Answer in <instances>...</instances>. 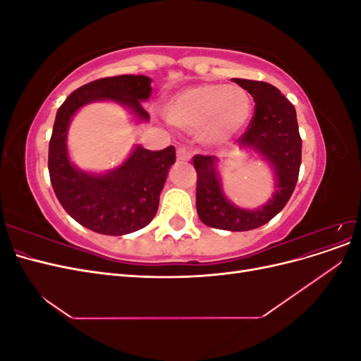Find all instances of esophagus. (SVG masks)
I'll use <instances>...</instances> for the list:
<instances>
[{
	"instance_id": "esophagus-1",
	"label": "esophagus",
	"mask_w": 361,
	"mask_h": 361,
	"mask_svg": "<svg viewBox=\"0 0 361 361\" xmlns=\"http://www.w3.org/2000/svg\"><path fill=\"white\" fill-rule=\"evenodd\" d=\"M176 157L179 161H190L191 158V152L187 149V147H178L176 150Z\"/></svg>"
}]
</instances>
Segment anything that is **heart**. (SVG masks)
<instances>
[{
	"instance_id": "obj_1",
	"label": "heart",
	"mask_w": 361,
	"mask_h": 361,
	"mask_svg": "<svg viewBox=\"0 0 361 361\" xmlns=\"http://www.w3.org/2000/svg\"><path fill=\"white\" fill-rule=\"evenodd\" d=\"M169 122L182 129L199 128L206 141H224L241 129L250 117L251 101L238 85L204 82L171 96L164 108Z\"/></svg>"
}]
</instances>
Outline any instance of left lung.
<instances>
[{"mask_svg": "<svg viewBox=\"0 0 361 361\" xmlns=\"http://www.w3.org/2000/svg\"><path fill=\"white\" fill-rule=\"evenodd\" d=\"M255 101V113L245 133L236 141L239 146L260 152L274 167L277 185L272 199L256 211H244L228 202L215 171V157L194 155L197 173L195 206L203 224L223 231H253L272 220L289 202L298 180L301 166V137L295 106L277 87L264 81L233 78Z\"/></svg>", "mask_w": 361, "mask_h": 361, "instance_id": "left-lung-1", "label": "left lung"}]
</instances>
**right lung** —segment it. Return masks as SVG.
<instances>
[{
  "mask_svg": "<svg viewBox=\"0 0 361 361\" xmlns=\"http://www.w3.org/2000/svg\"><path fill=\"white\" fill-rule=\"evenodd\" d=\"M143 75L106 76L72 92L59 108L49 140L48 170L54 192L75 221L102 235H126L147 226L158 211L159 194L176 150H147L137 146L117 170L96 176L76 170L66 150V134L80 106L101 99L128 105L140 118H149L141 105L152 93Z\"/></svg>",
  "mask_w": 361,
  "mask_h": 361,
  "instance_id": "1",
  "label": "right lung"
}]
</instances>
